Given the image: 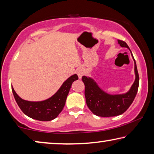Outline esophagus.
Masks as SVG:
<instances>
[{"mask_svg": "<svg viewBox=\"0 0 154 154\" xmlns=\"http://www.w3.org/2000/svg\"><path fill=\"white\" fill-rule=\"evenodd\" d=\"M76 73L77 74L78 77H79V79H81L82 76L84 75V70H82V68H77L76 70Z\"/></svg>", "mask_w": 154, "mask_h": 154, "instance_id": "esophagus-1", "label": "esophagus"}]
</instances>
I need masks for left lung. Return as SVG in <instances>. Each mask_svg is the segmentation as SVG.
Wrapping results in <instances>:
<instances>
[{"label":"left lung","mask_w":154,"mask_h":154,"mask_svg":"<svg viewBox=\"0 0 154 154\" xmlns=\"http://www.w3.org/2000/svg\"><path fill=\"white\" fill-rule=\"evenodd\" d=\"M118 42L121 47H126L130 49L128 45L124 41L118 40ZM133 59L136 79L130 90L125 94H109L100 88L97 83L90 77H82V81L85 85L86 104L90 111L95 115L102 117L120 115L124 113L132 103L138 92L139 85L137 67L134 57Z\"/></svg>","instance_id":"obj_1"}]
</instances>
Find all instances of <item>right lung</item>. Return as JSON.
I'll use <instances>...</instances> for the list:
<instances>
[{"mask_svg":"<svg viewBox=\"0 0 154 154\" xmlns=\"http://www.w3.org/2000/svg\"><path fill=\"white\" fill-rule=\"evenodd\" d=\"M78 76L73 75L63 83L60 88L49 99L42 101H29L21 99L11 87L14 98L24 114L31 119L41 121H49L55 119L64 108L67 96L73 82Z\"/></svg>","mask_w":154,"mask_h":154,"instance_id":"obj_1","label":"right lung"}]
</instances>
